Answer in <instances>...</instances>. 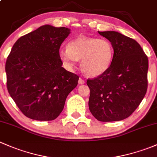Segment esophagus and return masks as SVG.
<instances>
[{"instance_id":"obj_1","label":"esophagus","mask_w":157,"mask_h":157,"mask_svg":"<svg viewBox=\"0 0 157 157\" xmlns=\"http://www.w3.org/2000/svg\"><path fill=\"white\" fill-rule=\"evenodd\" d=\"M78 83H80V84H84L85 81H84V80H83L82 78H80L78 80Z\"/></svg>"}]
</instances>
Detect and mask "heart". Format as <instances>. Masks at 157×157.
Here are the masks:
<instances>
[{
	"mask_svg": "<svg viewBox=\"0 0 157 157\" xmlns=\"http://www.w3.org/2000/svg\"><path fill=\"white\" fill-rule=\"evenodd\" d=\"M60 59L67 68L73 69L81 60L82 71L89 77H98L108 71L114 57L112 42L106 39L79 36L70 41L67 49L58 52Z\"/></svg>",
	"mask_w": 157,
	"mask_h": 157,
	"instance_id": "1",
	"label": "heart"
}]
</instances>
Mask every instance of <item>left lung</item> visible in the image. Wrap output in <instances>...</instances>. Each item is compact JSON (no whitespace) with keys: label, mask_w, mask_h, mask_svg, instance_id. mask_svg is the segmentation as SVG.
Masks as SVG:
<instances>
[{"label":"left lung","mask_w":157,"mask_h":157,"mask_svg":"<svg viewBox=\"0 0 157 157\" xmlns=\"http://www.w3.org/2000/svg\"><path fill=\"white\" fill-rule=\"evenodd\" d=\"M98 33L112 42L114 57L106 72L87 80L89 109L98 121H121L136 110L146 94L148 58L134 39L115 31Z\"/></svg>","instance_id":"obj_1"}]
</instances>
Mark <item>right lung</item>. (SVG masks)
<instances>
[{
    "instance_id": "add662e5",
    "label": "right lung",
    "mask_w": 157,
    "mask_h": 157,
    "mask_svg": "<svg viewBox=\"0 0 157 157\" xmlns=\"http://www.w3.org/2000/svg\"><path fill=\"white\" fill-rule=\"evenodd\" d=\"M70 33L68 28L44 25L20 37L7 57V90L23 115L31 119H55L77 86L79 77L62 67L58 55Z\"/></svg>"
}]
</instances>
